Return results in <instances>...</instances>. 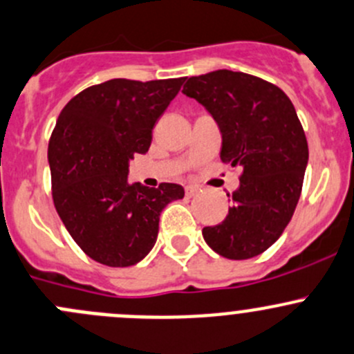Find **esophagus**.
I'll use <instances>...</instances> for the list:
<instances>
[{"instance_id":"obj_1","label":"esophagus","mask_w":354,"mask_h":354,"mask_svg":"<svg viewBox=\"0 0 354 354\" xmlns=\"http://www.w3.org/2000/svg\"><path fill=\"white\" fill-rule=\"evenodd\" d=\"M199 191H201V189H199L198 185H187V187H185V196H187V198H194Z\"/></svg>"}]
</instances>
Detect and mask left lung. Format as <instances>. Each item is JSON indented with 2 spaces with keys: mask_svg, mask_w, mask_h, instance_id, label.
I'll return each instance as SVG.
<instances>
[{
  "mask_svg": "<svg viewBox=\"0 0 354 354\" xmlns=\"http://www.w3.org/2000/svg\"><path fill=\"white\" fill-rule=\"evenodd\" d=\"M182 93L218 124L220 160L243 169L229 215L203 237L230 260L258 257L291 222L303 189L308 142L295 104L275 84L232 70L189 77Z\"/></svg>",
  "mask_w": 354,
  "mask_h": 354,
  "instance_id": "left-lung-1",
  "label": "left lung"
}]
</instances>
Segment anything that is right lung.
Instances as JSON below:
<instances>
[{
    "label": "right lung",
    "instance_id": "right-lung-1",
    "mask_svg": "<svg viewBox=\"0 0 354 354\" xmlns=\"http://www.w3.org/2000/svg\"><path fill=\"white\" fill-rule=\"evenodd\" d=\"M185 77L113 79L73 96L48 145L51 196L77 246L106 267H131L155 246L162 209L182 185L127 180L129 160L149 149L153 127Z\"/></svg>",
    "mask_w": 354,
    "mask_h": 354
}]
</instances>
